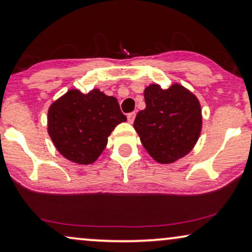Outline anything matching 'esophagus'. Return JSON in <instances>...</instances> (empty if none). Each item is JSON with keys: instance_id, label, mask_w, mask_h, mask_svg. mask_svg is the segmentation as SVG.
<instances>
[{"instance_id": "obj_1", "label": "esophagus", "mask_w": 252, "mask_h": 252, "mask_svg": "<svg viewBox=\"0 0 252 252\" xmlns=\"http://www.w3.org/2000/svg\"><path fill=\"white\" fill-rule=\"evenodd\" d=\"M134 118H135V112H129L128 115H127V120H128V123L132 124L134 122Z\"/></svg>"}]
</instances>
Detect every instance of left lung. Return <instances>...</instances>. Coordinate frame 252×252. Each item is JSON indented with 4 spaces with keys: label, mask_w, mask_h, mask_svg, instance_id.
I'll return each mask as SVG.
<instances>
[{
    "label": "left lung",
    "mask_w": 252,
    "mask_h": 252,
    "mask_svg": "<svg viewBox=\"0 0 252 252\" xmlns=\"http://www.w3.org/2000/svg\"><path fill=\"white\" fill-rule=\"evenodd\" d=\"M146 109L137 112L134 128L151 157L170 164L195 146L202 128L201 105L194 94L180 85L144 89Z\"/></svg>",
    "instance_id": "left-lung-1"
}]
</instances>
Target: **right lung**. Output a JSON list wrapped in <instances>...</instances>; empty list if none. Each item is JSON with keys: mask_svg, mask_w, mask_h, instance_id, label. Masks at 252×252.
Here are the masks:
<instances>
[{"mask_svg": "<svg viewBox=\"0 0 252 252\" xmlns=\"http://www.w3.org/2000/svg\"><path fill=\"white\" fill-rule=\"evenodd\" d=\"M126 122L116 97L98 89L84 94L68 91L48 111V133L55 147L68 160L92 164L108 143L118 124Z\"/></svg>", "mask_w": 252, "mask_h": 252, "instance_id": "add662e5", "label": "right lung"}]
</instances>
